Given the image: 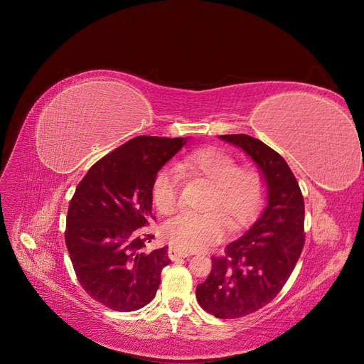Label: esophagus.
Instances as JSON below:
<instances>
[{
    "mask_svg": "<svg viewBox=\"0 0 364 364\" xmlns=\"http://www.w3.org/2000/svg\"><path fill=\"white\" fill-rule=\"evenodd\" d=\"M167 253H168V257L171 259V261H178L179 257H188L189 255H191L189 252H183V250L175 247V246H170L168 250H167Z\"/></svg>",
    "mask_w": 364,
    "mask_h": 364,
    "instance_id": "1",
    "label": "esophagus"
}]
</instances>
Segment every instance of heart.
<instances>
[{"instance_id":"1","label":"heart","mask_w":364,"mask_h":364,"mask_svg":"<svg viewBox=\"0 0 364 364\" xmlns=\"http://www.w3.org/2000/svg\"><path fill=\"white\" fill-rule=\"evenodd\" d=\"M176 168L181 175L198 176L212 183V193L205 203L209 212H185L163 225L164 238L182 250H203L218 243L223 235L225 222L228 228L241 227L253 216L262 200L261 173L249 166L238 167L232 155L220 149L194 151L178 161ZM178 173L166 167L154 178L152 200L163 215L171 213L178 205Z\"/></svg>"}]
</instances>
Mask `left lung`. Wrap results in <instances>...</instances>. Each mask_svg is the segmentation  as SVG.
Returning a JSON list of instances; mask_svg holds the SVG:
<instances>
[{"mask_svg": "<svg viewBox=\"0 0 364 364\" xmlns=\"http://www.w3.org/2000/svg\"><path fill=\"white\" fill-rule=\"evenodd\" d=\"M219 139L243 149L265 185V205L249 231L212 257V271L197 286L201 308L218 318H238L269 304L283 289L304 249V197L284 159L247 134Z\"/></svg>", "mask_w": 364, "mask_h": 364, "instance_id": "1", "label": "left lung"}]
</instances>
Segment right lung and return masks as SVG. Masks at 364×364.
I'll list each match as a JSON object with an SVG mask.
<instances>
[{"label": "right lung", "instance_id": "1", "mask_svg": "<svg viewBox=\"0 0 364 364\" xmlns=\"http://www.w3.org/2000/svg\"><path fill=\"white\" fill-rule=\"evenodd\" d=\"M189 137L137 136L90 167L69 203L65 243L78 282L115 311L149 304L170 264L167 247L145 252L137 235L152 219V182Z\"/></svg>", "mask_w": 364, "mask_h": 364}]
</instances>
